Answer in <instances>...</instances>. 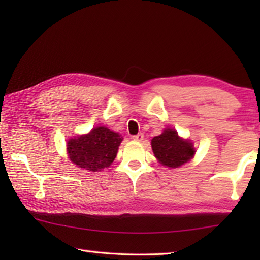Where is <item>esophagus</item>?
Returning <instances> with one entry per match:
<instances>
[{
	"mask_svg": "<svg viewBox=\"0 0 260 260\" xmlns=\"http://www.w3.org/2000/svg\"><path fill=\"white\" fill-rule=\"evenodd\" d=\"M143 138H144V135L142 133H139V134H136V135L133 136V140L136 141V142H141V141L143 140Z\"/></svg>",
	"mask_w": 260,
	"mask_h": 260,
	"instance_id": "obj_1",
	"label": "esophagus"
}]
</instances>
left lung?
<instances>
[{
    "label": "left lung",
    "mask_w": 260,
    "mask_h": 260,
    "mask_svg": "<svg viewBox=\"0 0 260 260\" xmlns=\"http://www.w3.org/2000/svg\"><path fill=\"white\" fill-rule=\"evenodd\" d=\"M152 151L161 165L175 169L186 164L195 155L191 141L180 138L178 132L166 128L151 140Z\"/></svg>",
    "instance_id": "8db88e82"
}]
</instances>
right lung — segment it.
<instances>
[{"mask_svg":"<svg viewBox=\"0 0 260 260\" xmlns=\"http://www.w3.org/2000/svg\"><path fill=\"white\" fill-rule=\"evenodd\" d=\"M121 141V135L116 132L104 126L95 127L88 134L74 136L68 141V156L81 169L99 172L112 164Z\"/></svg>","mask_w":260,"mask_h":260,"instance_id":"obj_1","label":"right lung"}]
</instances>
